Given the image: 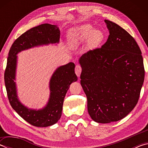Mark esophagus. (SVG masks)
<instances>
[{
	"instance_id": "1",
	"label": "esophagus",
	"mask_w": 148,
	"mask_h": 148,
	"mask_svg": "<svg viewBox=\"0 0 148 148\" xmlns=\"http://www.w3.org/2000/svg\"><path fill=\"white\" fill-rule=\"evenodd\" d=\"M81 72H82V67L79 64H77L76 66V68H75V73L77 75V77H79L80 76V74H81Z\"/></svg>"
}]
</instances>
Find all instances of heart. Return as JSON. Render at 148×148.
Masks as SVG:
<instances>
[{
	"label": "heart",
	"mask_w": 148,
	"mask_h": 148,
	"mask_svg": "<svg viewBox=\"0 0 148 148\" xmlns=\"http://www.w3.org/2000/svg\"><path fill=\"white\" fill-rule=\"evenodd\" d=\"M69 38L71 46L77 47L87 41L90 47L96 46L104 40V34L100 30H94L90 25L77 27L71 30Z\"/></svg>",
	"instance_id": "obj_1"
}]
</instances>
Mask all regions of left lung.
<instances>
[{"label":"left lung","mask_w":148,"mask_h":148,"mask_svg":"<svg viewBox=\"0 0 148 148\" xmlns=\"http://www.w3.org/2000/svg\"><path fill=\"white\" fill-rule=\"evenodd\" d=\"M104 22L110 33L106 43L79 59L88 113L99 123L119 121L133 110L145 74L141 50L133 37L116 23Z\"/></svg>","instance_id":"obj_1"}]
</instances>
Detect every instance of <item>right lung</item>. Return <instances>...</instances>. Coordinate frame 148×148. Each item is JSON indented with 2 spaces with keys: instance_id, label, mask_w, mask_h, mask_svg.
Here are the masks:
<instances>
[{
  "instance_id": "right-lung-1",
  "label": "right lung",
  "mask_w": 148,
  "mask_h": 148,
  "mask_svg": "<svg viewBox=\"0 0 148 148\" xmlns=\"http://www.w3.org/2000/svg\"><path fill=\"white\" fill-rule=\"evenodd\" d=\"M60 30L57 25L48 23L33 27L21 35L12 44L10 49L6 69L4 72V82L10 105L22 118L32 125L46 127L56 124L62 114L64 99L69 86L76 82L74 62L58 67L50 78L49 98L47 104L41 109H31L25 106L17 96L16 76L17 56L19 52L44 45L59 44Z\"/></svg>"
}]
</instances>
